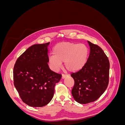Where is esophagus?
I'll return each mask as SVG.
<instances>
[{"instance_id": "34e87169", "label": "esophagus", "mask_w": 125, "mask_h": 125, "mask_svg": "<svg viewBox=\"0 0 125 125\" xmlns=\"http://www.w3.org/2000/svg\"><path fill=\"white\" fill-rule=\"evenodd\" d=\"M68 76V74H62V78L63 79H64V78H65L67 77Z\"/></svg>"}]
</instances>
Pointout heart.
<instances>
[{
  "label": "heart",
  "instance_id": "b5f03b06",
  "mask_svg": "<svg viewBox=\"0 0 125 125\" xmlns=\"http://www.w3.org/2000/svg\"><path fill=\"white\" fill-rule=\"evenodd\" d=\"M54 55L48 57L51 69L58 71L65 62L66 69L74 72L81 69L88 59L89 49L84 44L62 42L56 45L52 50Z\"/></svg>",
  "mask_w": 125,
  "mask_h": 125
}]
</instances>
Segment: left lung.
Segmentation results:
<instances>
[{
  "instance_id": "obj_1",
  "label": "left lung",
  "mask_w": 125,
  "mask_h": 125,
  "mask_svg": "<svg viewBox=\"0 0 125 125\" xmlns=\"http://www.w3.org/2000/svg\"><path fill=\"white\" fill-rule=\"evenodd\" d=\"M88 42L90 52L85 65L80 70L71 74L74 81L72 95L80 104L97 100L107 89L109 82L108 57L100 46Z\"/></svg>"
}]
</instances>
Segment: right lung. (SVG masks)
I'll list each match as a JSON object with an SVG mask.
<instances>
[{"mask_svg": "<svg viewBox=\"0 0 125 125\" xmlns=\"http://www.w3.org/2000/svg\"><path fill=\"white\" fill-rule=\"evenodd\" d=\"M50 43L32 45L19 57L14 66L15 88L22 101L31 107H43L50 103L56 83L62 76L48 66Z\"/></svg>", "mask_w": 125, "mask_h": 125, "instance_id": "1", "label": "right lung"}]
</instances>
